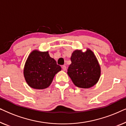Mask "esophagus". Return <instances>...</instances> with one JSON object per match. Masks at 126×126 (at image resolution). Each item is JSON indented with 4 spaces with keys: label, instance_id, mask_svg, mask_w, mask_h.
<instances>
[{
    "label": "esophagus",
    "instance_id": "obj_1",
    "mask_svg": "<svg viewBox=\"0 0 126 126\" xmlns=\"http://www.w3.org/2000/svg\"><path fill=\"white\" fill-rule=\"evenodd\" d=\"M62 69H63V70H64V71H65V70H66V66H65V65H63V66H62Z\"/></svg>",
    "mask_w": 126,
    "mask_h": 126
}]
</instances>
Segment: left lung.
<instances>
[{"instance_id":"8db88e82","label":"left lung","mask_w":126,"mask_h":126,"mask_svg":"<svg viewBox=\"0 0 126 126\" xmlns=\"http://www.w3.org/2000/svg\"><path fill=\"white\" fill-rule=\"evenodd\" d=\"M70 60L72 63L67 73L76 87L89 88L97 83L100 77L101 68L91 49H87L84 52L76 50L72 53Z\"/></svg>"}]
</instances>
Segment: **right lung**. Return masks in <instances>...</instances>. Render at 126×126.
I'll use <instances>...</instances> for the list:
<instances>
[{
  "label": "right lung",
  "mask_w": 126,
  "mask_h": 126,
  "mask_svg": "<svg viewBox=\"0 0 126 126\" xmlns=\"http://www.w3.org/2000/svg\"><path fill=\"white\" fill-rule=\"evenodd\" d=\"M61 70L49 51L34 50L27 58L23 69L25 80L31 88L35 89L47 88L53 81L55 75Z\"/></svg>",
  "instance_id": "add662e5"
}]
</instances>
